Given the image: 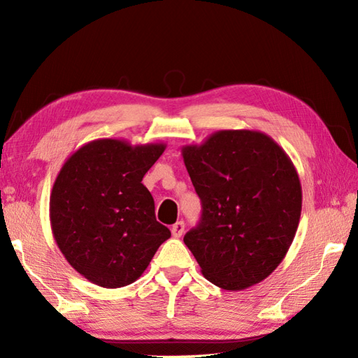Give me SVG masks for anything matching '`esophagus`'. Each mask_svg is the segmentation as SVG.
<instances>
[{
    "label": "esophagus",
    "mask_w": 358,
    "mask_h": 358,
    "mask_svg": "<svg viewBox=\"0 0 358 358\" xmlns=\"http://www.w3.org/2000/svg\"><path fill=\"white\" fill-rule=\"evenodd\" d=\"M171 232H172V237L180 238L181 235H183V232H185V222H177V223H175L172 226Z\"/></svg>",
    "instance_id": "34e87169"
}]
</instances>
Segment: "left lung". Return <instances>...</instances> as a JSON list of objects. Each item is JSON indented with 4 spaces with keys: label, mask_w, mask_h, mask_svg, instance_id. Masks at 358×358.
<instances>
[{
    "label": "left lung",
    "mask_w": 358,
    "mask_h": 358,
    "mask_svg": "<svg viewBox=\"0 0 358 358\" xmlns=\"http://www.w3.org/2000/svg\"><path fill=\"white\" fill-rule=\"evenodd\" d=\"M201 200L185 245L210 283L241 291L269 277L292 245L301 185L286 152L258 131H218L181 149Z\"/></svg>",
    "instance_id": "1"
}]
</instances>
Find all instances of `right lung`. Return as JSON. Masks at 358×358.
<instances>
[{"label": "right lung", "instance_id": "add662e5", "mask_svg": "<svg viewBox=\"0 0 358 358\" xmlns=\"http://www.w3.org/2000/svg\"><path fill=\"white\" fill-rule=\"evenodd\" d=\"M166 149L94 140L66 159L50 194V226L72 268L101 287L134 283L171 231L141 181Z\"/></svg>", "mask_w": 358, "mask_h": 358}]
</instances>
